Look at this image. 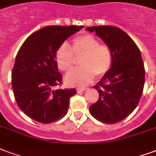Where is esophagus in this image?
<instances>
[{"mask_svg": "<svg viewBox=\"0 0 156 156\" xmlns=\"http://www.w3.org/2000/svg\"><path fill=\"white\" fill-rule=\"evenodd\" d=\"M88 88H77L76 90L77 92H81V91H85L87 90Z\"/></svg>", "mask_w": 156, "mask_h": 156, "instance_id": "esophagus-1", "label": "esophagus"}]
</instances>
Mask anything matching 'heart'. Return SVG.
<instances>
[{"label":"heart","mask_w":156,"mask_h":156,"mask_svg":"<svg viewBox=\"0 0 156 156\" xmlns=\"http://www.w3.org/2000/svg\"><path fill=\"white\" fill-rule=\"evenodd\" d=\"M80 57V67L66 75L65 81L69 85L83 86L88 85L94 76H102L109 71L113 64V51L107 44L90 34L77 36L72 40L71 48L62 44L55 53V61L58 69L66 72L73 67L75 58Z\"/></svg>","instance_id":"obj_1"}]
</instances>
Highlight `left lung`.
Masks as SVG:
<instances>
[{"label":"left lung","instance_id":"left-lung-1","mask_svg":"<svg viewBox=\"0 0 156 156\" xmlns=\"http://www.w3.org/2000/svg\"><path fill=\"white\" fill-rule=\"evenodd\" d=\"M113 51V64L94 85L99 99L90 107L91 115L104 123L121 122L134 111L143 93L145 67L140 49L129 35L113 26L87 27Z\"/></svg>","mask_w":156,"mask_h":156}]
</instances>
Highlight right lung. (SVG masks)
<instances>
[{"instance_id": "obj_1", "label": "right lung", "mask_w": 156, "mask_h": 156, "mask_svg": "<svg viewBox=\"0 0 156 156\" xmlns=\"http://www.w3.org/2000/svg\"><path fill=\"white\" fill-rule=\"evenodd\" d=\"M83 27H44L29 36L19 50L11 74L13 92L19 108L35 121L51 123L68 112L70 98L76 90H53L62 84L55 53L69 36Z\"/></svg>"}]
</instances>
